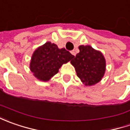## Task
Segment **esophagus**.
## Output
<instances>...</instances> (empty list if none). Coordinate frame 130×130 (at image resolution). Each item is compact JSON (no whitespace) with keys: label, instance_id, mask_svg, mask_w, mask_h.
Instances as JSON below:
<instances>
[{"label":"esophagus","instance_id":"34e87169","mask_svg":"<svg viewBox=\"0 0 130 130\" xmlns=\"http://www.w3.org/2000/svg\"><path fill=\"white\" fill-rule=\"evenodd\" d=\"M71 53L72 54L73 56H75V55H76V53H75L74 51H71Z\"/></svg>","mask_w":130,"mask_h":130}]
</instances>
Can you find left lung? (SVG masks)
Returning <instances> with one entry per match:
<instances>
[{"label": "left lung", "mask_w": 130, "mask_h": 130, "mask_svg": "<svg viewBox=\"0 0 130 130\" xmlns=\"http://www.w3.org/2000/svg\"><path fill=\"white\" fill-rule=\"evenodd\" d=\"M79 53L76 55L71 63L75 68L77 77L85 85H95L104 75L106 61L100 51L90 45H80Z\"/></svg>", "instance_id": "obj_1"}]
</instances>
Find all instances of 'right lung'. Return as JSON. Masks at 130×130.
<instances>
[{"mask_svg":"<svg viewBox=\"0 0 130 130\" xmlns=\"http://www.w3.org/2000/svg\"><path fill=\"white\" fill-rule=\"evenodd\" d=\"M74 57L65 48L59 49L56 44L47 42L34 52L30 69L38 79L47 81L58 72L63 63Z\"/></svg>","mask_w":130,"mask_h":130,"instance_id":"obj_1","label":"right lung"}]
</instances>
